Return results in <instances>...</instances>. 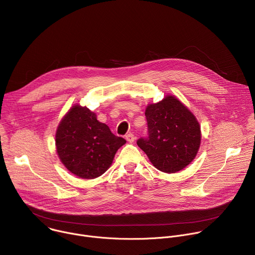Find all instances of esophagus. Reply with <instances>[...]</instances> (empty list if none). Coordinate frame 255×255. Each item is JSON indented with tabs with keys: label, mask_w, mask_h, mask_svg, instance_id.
Returning <instances> with one entry per match:
<instances>
[{
	"label": "esophagus",
	"mask_w": 255,
	"mask_h": 255,
	"mask_svg": "<svg viewBox=\"0 0 255 255\" xmlns=\"http://www.w3.org/2000/svg\"><path fill=\"white\" fill-rule=\"evenodd\" d=\"M125 138H126V140H127L128 142H130V143H132V142L134 141V139H135V137H134V135H133L132 133H128V134H126Z\"/></svg>",
	"instance_id": "1"
}]
</instances>
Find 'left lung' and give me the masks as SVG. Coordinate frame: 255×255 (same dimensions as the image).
I'll return each instance as SVG.
<instances>
[{"instance_id":"1","label":"left lung","mask_w":255,"mask_h":255,"mask_svg":"<svg viewBox=\"0 0 255 255\" xmlns=\"http://www.w3.org/2000/svg\"><path fill=\"white\" fill-rule=\"evenodd\" d=\"M147 137L137 140L151 163L173 173L190 164L200 147L201 128L189 109L172 96L148 105L145 111Z\"/></svg>"}]
</instances>
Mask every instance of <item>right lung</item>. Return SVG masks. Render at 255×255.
<instances>
[{
	"label": "right lung",
	"instance_id": "add662e5",
	"mask_svg": "<svg viewBox=\"0 0 255 255\" xmlns=\"http://www.w3.org/2000/svg\"><path fill=\"white\" fill-rule=\"evenodd\" d=\"M126 143L114 135L106 124L97 120L87 107L74 106L61 120L55 136L56 150L61 162L82 178L102 175Z\"/></svg>",
	"mask_w": 255,
	"mask_h": 255
}]
</instances>
